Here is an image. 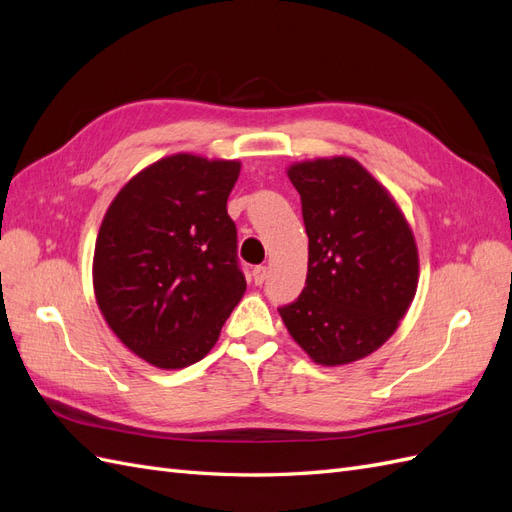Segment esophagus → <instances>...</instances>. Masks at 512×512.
<instances>
[{
	"instance_id": "1",
	"label": "esophagus",
	"mask_w": 512,
	"mask_h": 512,
	"mask_svg": "<svg viewBox=\"0 0 512 512\" xmlns=\"http://www.w3.org/2000/svg\"><path fill=\"white\" fill-rule=\"evenodd\" d=\"M252 277H254V284H256V286H262V284H265L267 277H269V269H267L265 265H258V267H254V271H252Z\"/></svg>"
}]
</instances>
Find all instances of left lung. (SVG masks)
I'll list each match as a JSON object with an SVG mask.
<instances>
[{"instance_id": "obj_1", "label": "left lung", "mask_w": 512, "mask_h": 512, "mask_svg": "<svg viewBox=\"0 0 512 512\" xmlns=\"http://www.w3.org/2000/svg\"><path fill=\"white\" fill-rule=\"evenodd\" d=\"M288 177L301 194L309 258L305 288L280 316L314 363L359 361L397 331L414 299V235L393 196L354 158L297 162Z\"/></svg>"}]
</instances>
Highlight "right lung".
I'll return each instance as SVG.
<instances>
[{"mask_svg":"<svg viewBox=\"0 0 512 512\" xmlns=\"http://www.w3.org/2000/svg\"><path fill=\"white\" fill-rule=\"evenodd\" d=\"M239 170L237 160L175 153L123 185L102 220L98 307L121 342L160 369L207 356L245 292L226 211Z\"/></svg>","mask_w":512,"mask_h":512,"instance_id":"obj_1","label":"right lung"}]
</instances>
